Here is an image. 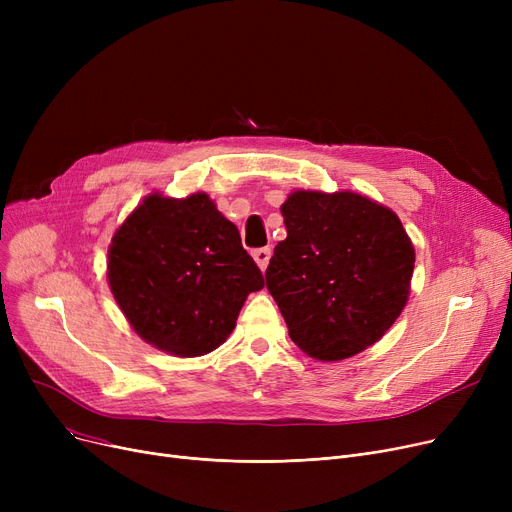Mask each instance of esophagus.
Segmentation results:
<instances>
[{"label": "esophagus", "instance_id": "34e87169", "mask_svg": "<svg viewBox=\"0 0 512 512\" xmlns=\"http://www.w3.org/2000/svg\"><path fill=\"white\" fill-rule=\"evenodd\" d=\"M270 257H272V249L270 247H261V249L253 251V259L257 261V265L261 267V270H265L267 263H270Z\"/></svg>", "mask_w": 512, "mask_h": 512}]
</instances>
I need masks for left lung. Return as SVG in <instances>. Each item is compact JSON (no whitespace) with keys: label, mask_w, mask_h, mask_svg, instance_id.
I'll list each match as a JSON object with an SVG mask.
<instances>
[{"label":"left lung","mask_w":512,"mask_h":512,"mask_svg":"<svg viewBox=\"0 0 512 512\" xmlns=\"http://www.w3.org/2000/svg\"><path fill=\"white\" fill-rule=\"evenodd\" d=\"M265 270L292 342L340 361L378 342L407 305L415 249L396 213L355 193L297 191Z\"/></svg>","instance_id":"8db88e82"}]
</instances>
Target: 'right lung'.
I'll return each instance as SVG.
<instances>
[{"label": "right lung", "instance_id": "add662e5", "mask_svg": "<svg viewBox=\"0 0 512 512\" xmlns=\"http://www.w3.org/2000/svg\"><path fill=\"white\" fill-rule=\"evenodd\" d=\"M107 280L130 326L178 357L218 348L263 288L238 228L207 195L147 197L112 238Z\"/></svg>", "mask_w": 512, "mask_h": 512}]
</instances>
